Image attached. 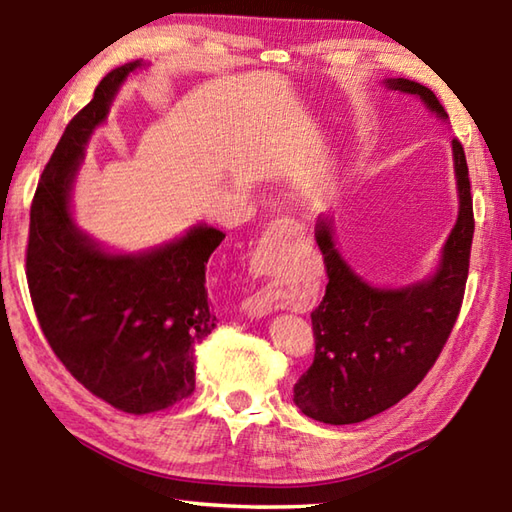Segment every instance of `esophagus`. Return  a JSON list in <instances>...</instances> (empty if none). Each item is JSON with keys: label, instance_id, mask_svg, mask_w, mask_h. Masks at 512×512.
I'll return each instance as SVG.
<instances>
[{"label": "esophagus", "instance_id": "esophagus-1", "mask_svg": "<svg viewBox=\"0 0 512 512\" xmlns=\"http://www.w3.org/2000/svg\"><path fill=\"white\" fill-rule=\"evenodd\" d=\"M302 232V225L293 219H280L271 225V230L266 232V237L262 239V244L257 248V255H255V264L259 266V271L268 273V275H275L280 273V264H282V255H284V248H287V241L298 237ZM253 309L257 314H266L268 309H271V302L268 300H255L253 302Z\"/></svg>", "mask_w": 512, "mask_h": 512}]
</instances>
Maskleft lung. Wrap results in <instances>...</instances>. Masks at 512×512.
Masks as SVG:
<instances>
[{
	"label": "left lung",
	"mask_w": 512,
	"mask_h": 512,
	"mask_svg": "<svg viewBox=\"0 0 512 512\" xmlns=\"http://www.w3.org/2000/svg\"><path fill=\"white\" fill-rule=\"evenodd\" d=\"M391 90L420 97L447 119L443 103L409 79L386 81ZM458 219L433 277L406 289H375L352 273L336 253L329 223L320 221L316 241L323 253L327 287L311 311L316 352L293 386L298 409L325 424H354L391 409L433 368L461 314L474 212L463 144L454 140Z\"/></svg>",
	"instance_id": "obj_1"
}]
</instances>
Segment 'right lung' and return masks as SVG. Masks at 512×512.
I'll use <instances>...</instances> for the list:
<instances>
[{
  "mask_svg": "<svg viewBox=\"0 0 512 512\" xmlns=\"http://www.w3.org/2000/svg\"><path fill=\"white\" fill-rule=\"evenodd\" d=\"M140 60L103 76L69 121L31 203L27 282L33 309L60 363L92 395L133 415L194 393L196 345L216 327L207 259L221 230L198 225L144 255H108L69 216V189L94 126Z\"/></svg>",
  "mask_w": 512,
  "mask_h": 512,
  "instance_id": "obj_1",
  "label": "right lung"
}]
</instances>
